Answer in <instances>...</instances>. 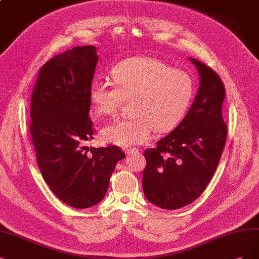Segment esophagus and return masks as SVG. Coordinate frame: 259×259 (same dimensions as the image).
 <instances>
[{
	"instance_id": "34e87169",
	"label": "esophagus",
	"mask_w": 259,
	"mask_h": 259,
	"mask_svg": "<svg viewBox=\"0 0 259 259\" xmlns=\"http://www.w3.org/2000/svg\"><path fill=\"white\" fill-rule=\"evenodd\" d=\"M124 152H126L127 155H131V154H136V152H139L138 148H128V149H124Z\"/></svg>"
}]
</instances>
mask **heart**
I'll list each match as a JSON object with an SVG mask.
<instances>
[{
  "label": "heart",
  "instance_id": "1",
  "mask_svg": "<svg viewBox=\"0 0 259 259\" xmlns=\"http://www.w3.org/2000/svg\"><path fill=\"white\" fill-rule=\"evenodd\" d=\"M111 74L115 84L95 81L90 100L99 116H113L124 100H132V117L114 121L100 132L104 142L120 147L147 142L151 129L157 133L174 130L194 98L195 85L191 75L154 57L123 60L113 67Z\"/></svg>",
  "mask_w": 259,
  "mask_h": 259
}]
</instances>
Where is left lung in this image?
Instances as JSON below:
<instances>
[{"instance_id":"1","label":"left lung","mask_w":259,"mask_h":259,"mask_svg":"<svg viewBox=\"0 0 259 259\" xmlns=\"http://www.w3.org/2000/svg\"><path fill=\"white\" fill-rule=\"evenodd\" d=\"M199 73V89L189 112L156 148L144 151L143 191L163 209L185 207L203 193L218 167L226 143L222 116L225 88L219 74L191 57Z\"/></svg>"}]
</instances>
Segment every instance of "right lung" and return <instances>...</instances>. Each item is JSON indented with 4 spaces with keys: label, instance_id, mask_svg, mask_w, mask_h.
I'll use <instances>...</instances> for the list:
<instances>
[{
    "label": "right lung",
    "instance_id": "obj_1",
    "mask_svg": "<svg viewBox=\"0 0 259 259\" xmlns=\"http://www.w3.org/2000/svg\"><path fill=\"white\" fill-rule=\"evenodd\" d=\"M97 62L94 46L55 55L38 71L31 99L38 167L57 198L76 209L101 202L116 163L126 157L115 145L86 146L95 132L89 112Z\"/></svg>",
    "mask_w": 259,
    "mask_h": 259
}]
</instances>
